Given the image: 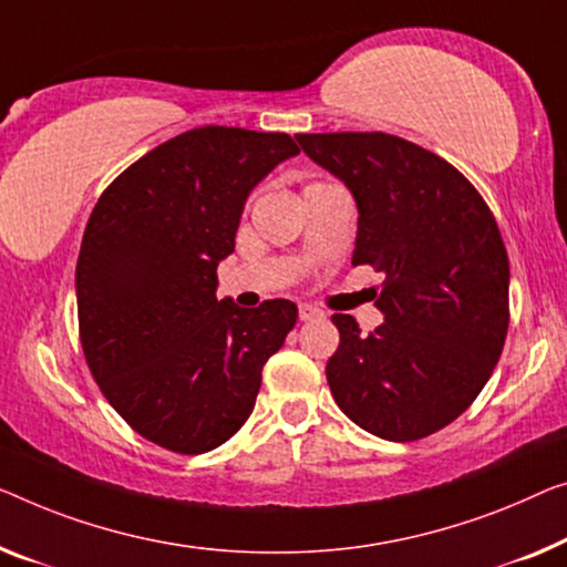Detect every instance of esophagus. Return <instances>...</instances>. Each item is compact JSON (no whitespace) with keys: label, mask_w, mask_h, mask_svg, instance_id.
I'll list each match as a JSON object with an SVG mask.
<instances>
[{"label":"esophagus","mask_w":567,"mask_h":567,"mask_svg":"<svg viewBox=\"0 0 567 567\" xmlns=\"http://www.w3.org/2000/svg\"><path fill=\"white\" fill-rule=\"evenodd\" d=\"M298 312H300V320H312V318L323 316V310L316 308V306H308V302H302Z\"/></svg>","instance_id":"obj_1"}]
</instances>
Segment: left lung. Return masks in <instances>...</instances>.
Returning <instances> with one entry per match:
<instances>
[{
    "label": "left lung",
    "instance_id": "obj_1",
    "mask_svg": "<svg viewBox=\"0 0 567 567\" xmlns=\"http://www.w3.org/2000/svg\"><path fill=\"white\" fill-rule=\"evenodd\" d=\"M359 208L353 265L384 275V323L341 333L326 377L343 415L384 441L445 427L492 377L509 328V259L492 210L451 163L384 132L295 134Z\"/></svg>",
    "mask_w": 567,
    "mask_h": 567
}]
</instances>
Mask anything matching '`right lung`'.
Here are the masks:
<instances>
[{
	"mask_svg": "<svg viewBox=\"0 0 567 567\" xmlns=\"http://www.w3.org/2000/svg\"><path fill=\"white\" fill-rule=\"evenodd\" d=\"M298 152L282 132L198 126L126 167L91 210L75 265L83 353L109 404L167 451L229 441L298 320L282 298H216L249 193Z\"/></svg>",
	"mask_w": 567,
	"mask_h": 567,
	"instance_id": "right-lung-1",
	"label": "right lung"
}]
</instances>
